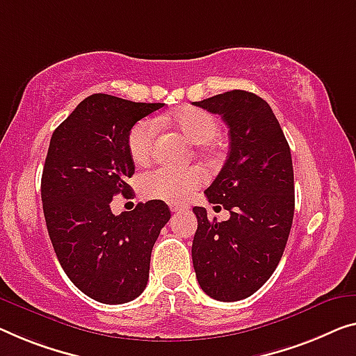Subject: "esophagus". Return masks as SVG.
<instances>
[{"label":"esophagus","instance_id":"1","mask_svg":"<svg viewBox=\"0 0 356 356\" xmlns=\"http://www.w3.org/2000/svg\"><path fill=\"white\" fill-rule=\"evenodd\" d=\"M187 209V206H182V204H171V211L172 212H180V211H185Z\"/></svg>","mask_w":356,"mask_h":356}]
</instances>
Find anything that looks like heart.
I'll return each mask as SVG.
<instances>
[{
  "instance_id": "obj_1",
  "label": "heart",
  "mask_w": 356,
  "mask_h": 356,
  "mask_svg": "<svg viewBox=\"0 0 356 356\" xmlns=\"http://www.w3.org/2000/svg\"><path fill=\"white\" fill-rule=\"evenodd\" d=\"M172 123L193 144H208L219 132V123L211 113L200 108H182L172 115ZM155 139V123L142 120L132 126L127 136V150L132 161L144 164L152 153ZM203 172L198 168H155L140 177V192L145 198L180 203L192 195L203 182Z\"/></svg>"
}]
</instances>
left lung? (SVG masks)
Listing matches in <instances>:
<instances>
[{
	"label": "left lung",
	"mask_w": 356,
	"mask_h": 356,
	"mask_svg": "<svg viewBox=\"0 0 356 356\" xmlns=\"http://www.w3.org/2000/svg\"><path fill=\"white\" fill-rule=\"evenodd\" d=\"M193 104L220 115L230 136L224 168L204 192L230 219L209 220L204 208H193L196 280L212 299L241 300L262 288L284 252L294 217L293 158L277 116L259 95L233 89Z\"/></svg>",
	"instance_id": "obj_1"
}]
</instances>
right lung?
Segmentation results:
<instances>
[{"instance_id": "add662e5", "label": "right lung", "mask_w": 356, "mask_h": 356, "mask_svg": "<svg viewBox=\"0 0 356 356\" xmlns=\"http://www.w3.org/2000/svg\"><path fill=\"white\" fill-rule=\"evenodd\" d=\"M163 104L92 94L52 132L41 177L47 233L63 272L91 299L126 304L142 294L152 249L171 211L161 200L115 216L118 193L131 198L134 174L127 136Z\"/></svg>"}]
</instances>
